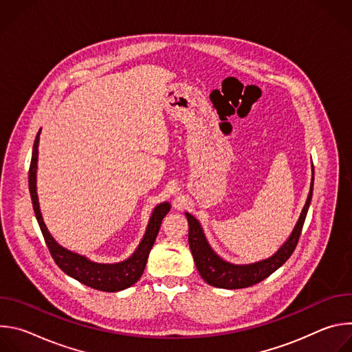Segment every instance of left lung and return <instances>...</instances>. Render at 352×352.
Listing matches in <instances>:
<instances>
[{
	"label": "left lung",
	"instance_id": "obj_1",
	"mask_svg": "<svg viewBox=\"0 0 352 352\" xmlns=\"http://www.w3.org/2000/svg\"><path fill=\"white\" fill-rule=\"evenodd\" d=\"M312 192H314V178L311 182V190L307 199V204L302 209V213L299 216V220L291 234V236L287 239V242L277 250V254L266 261L254 263V265H245V266H236L231 265L228 262H224L220 259L209 246L202 228L197 220L186 213L188 223H189V246L192 250V256L195 261V265L202 276V278L219 288H227V289H236V288H246L254 284L261 283L266 277H269L273 272H276L280 266H283L296 248V243L299 241L300 232H302V227L307 219V213L312 200Z\"/></svg>",
	"mask_w": 352,
	"mask_h": 352
}]
</instances>
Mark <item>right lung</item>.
Masks as SVG:
<instances>
[{
  "label": "right lung",
  "instance_id": "right-lung-1",
  "mask_svg": "<svg viewBox=\"0 0 352 352\" xmlns=\"http://www.w3.org/2000/svg\"><path fill=\"white\" fill-rule=\"evenodd\" d=\"M38 135L40 131L36 135L34 144H33V153H32V160H30V167H29V190H30V197H32V205L33 210L37 219V223L40 226L41 234L44 236V241L48 246L50 254H52V258L57 263V266L67 273L68 276L74 277L79 283L98 289V291H106V292H116L125 289L131 285H133L143 274L150 249H152L156 236L159 234L162 221L164 216L170 212V205L168 204H162L159 205L153 214L152 219L148 221L146 234L135 250V254L125 262L117 263V265H98L87 261L85 256H79L74 252H69V250L64 249L60 246L54 238L50 235L47 231V227L41 219V213L38 209V200H37V193H36V168H37V146H38Z\"/></svg>",
  "mask_w": 352,
  "mask_h": 352
}]
</instances>
